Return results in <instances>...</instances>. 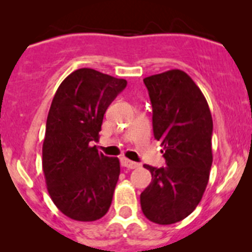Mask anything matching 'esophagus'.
Returning a JSON list of instances; mask_svg holds the SVG:
<instances>
[{"label": "esophagus", "instance_id": "esophagus-1", "mask_svg": "<svg viewBox=\"0 0 252 252\" xmlns=\"http://www.w3.org/2000/svg\"><path fill=\"white\" fill-rule=\"evenodd\" d=\"M121 166L127 168H137L140 167V163L133 162V161L128 160V158H121Z\"/></svg>", "mask_w": 252, "mask_h": 252}]
</instances>
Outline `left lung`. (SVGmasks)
<instances>
[{
  "instance_id": "1",
  "label": "left lung",
  "mask_w": 252,
  "mask_h": 252,
  "mask_svg": "<svg viewBox=\"0 0 252 252\" xmlns=\"http://www.w3.org/2000/svg\"><path fill=\"white\" fill-rule=\"evenodd\" d=\"M144 84L166 166L145 165L152 181L140 201L150 221L170 225L188 218L201 201L212 165V117L201 90L184 71L152 75Z\"/></svg>"
}]
</instances>
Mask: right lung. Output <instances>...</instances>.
<instances>
[{
	"mask_svg": "<svg viewBox=\"0 0 252 252\" xmlns=\"http://www.w3.org/2000/svg\"><path fill=\"white\" fill-rule=\"evenodd\" d=\"M124 78L92 68L73 71L54 96L46 122L42 168L57 209L76 221L106 215L120 175L117 158H107L98 141L103 115L126 87Z\"/></svg>",
	"mask_w": 252,
	"mask_h": 252,
	"instance_id": "right-lung-1",
	"label": "right lung"
}]
</instances>
